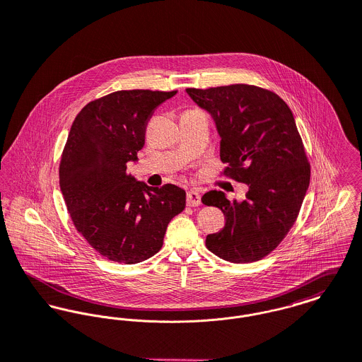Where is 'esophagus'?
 <instances>
[{
    "mask_svg": "<svg viewBox=\"0 0 362 362\" xmlns=\"http://www.w3.org/2000/svg\"><path fill=\"white\" fill-rule=\"evenodd\" d=\"M201 204V194L199 190L192 189L187 192V205L189 206H197Z\"/></svg>",
    "mask_w": 362,
    "mask_h": 362,
    "instance_id": "34e87169",
    "label": "esophagus"
}]
</instances>
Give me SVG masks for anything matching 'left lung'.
I'll list each match as a JSON object with an SVG mask.
<instances>
[{"instance_id":"8db88e82","label":"left lung","mask_w":362,"mask_h":362,"mask_svg":"<svg viewBox=\"0 0 362 362\" xmlns=\"http://www.w3.org/2000/svg\"><path fill=\"white\" fill-rule=\"evenodd\" d=\"M206 111L221 137L226 173L245 183L243 201L223 192L202 196L205 205L222 209V230L205 244L222 259L243 264L261 259L293 226L310 186V165L291 110L269 90L250 84L186 88Z\"/></svg>"}]
</instances>
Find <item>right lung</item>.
Here are the masks:
<instances>
[{
  "label": "right lung",
  "mask_w": 362,
  "mask_h": 362,
  "mask_svg": "<svg viewBox=\"0 0 362 362\" xmlns=\"http://www.w3.org/2000/svg\"><path fill=\"white\" fill-rule=\"evenodd\" d=\"M175 94L115 91L88 103L71 127L59 187L81 236L111 261L130 265L157 254L168 223L186 206L183 189L150 187L126 173L139 160L153 111Z\"/></svg>",
  "instance_id": "obj_1"
}]
</instances>
